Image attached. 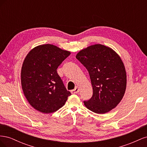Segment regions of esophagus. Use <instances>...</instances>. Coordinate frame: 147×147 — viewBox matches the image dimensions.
Instances as JSON below:
<instances>
[{
	"label": "esophagus",
	"instance_id": "esophagus-1",
	"mask_svg": "<svg viewBox=\"0 0 147 147\" xmlns=\"http://www.w3.org/2000/svg\"><path fill=\"white\" fill-rule=\"evenodd\" d=\"M79 91H80L79 88L76 86V87L75 88L74 90L71 91V92H72V94H77V93H78L79 92Z\"/></svg>",
	"mask_w": 147,
	"mask_h": 147
}]
</instances>
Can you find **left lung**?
Instances as JSON below:
<instances>
[{"mask_svg": "<svg viewBox=\"0 0 147 147\" xmlns=\"http://www.w3.org/2000/svg\"><path fill=\"white\" fill-rule=\"evenodd\" d=\"M76 58L88 70L93 90L91 98L84 101L92 112L104 114L121 100L126 88V72L121 57L113 49L94 44L80 51Z\"/></svg>", "mask_w": 147, "mask_h": 147, "instance_id": "8db88e82", "label": "left lung"}]
</instances>
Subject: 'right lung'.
Listing matches in <instances>:
<instances>
[{
    "label": "right lung",
    "mask_w": 147,
    "mask_h": 147,
    "mask_svg": "<svg viewBox=\"0 0 147 147\" xmlns=\"http://www.w3.org/2000/svg\"><path fill=\"white\" fill-rule=\"evenodd\" d=\"M70 55L69 51L45 44L34 47L26 56L21 72L22 90L29 104L38 112H56L70 96L57 73Z\"/></svg>",
    "instance_id": "add662e5"
}]
</instances>
